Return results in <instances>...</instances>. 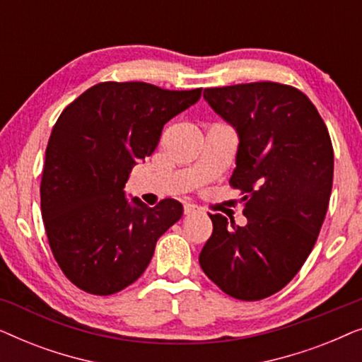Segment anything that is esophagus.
Segmentation results:
<instances>
[{"label": "esophagus", "instance_id": "1", "mask_svg": "<svg viewBox=\"0 0 362 362\" xmlns=\"http://www.w3.org/2000/svg\"><path fill=\"white\" fill-rule=\"evenodd\" d=\"M197 211V206L192 204V202H186L185 204V214H192V212Z\"/></svg>", "mask_w": 362, "mask_h": 362}]
</instances>
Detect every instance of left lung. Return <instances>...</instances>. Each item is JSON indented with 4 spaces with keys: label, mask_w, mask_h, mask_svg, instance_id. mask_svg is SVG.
<instances>
[{
    "label": "left lung",
    "mask_w": 362,
    "mask_h": 362,
    "mask_svg": "<svg viewBox=\"0 0 362 362\" xmlns=\"http://www.w3.org/2000/svg\"><path fill=\"white\" fill-rule=\"evenodd\" d=\"M204 98L239 135L229 182L244 194L247 224L209 214L201 269L232 298L264 300L298 274L318 239L333 187L328 128L310 98L285 83L204 88Z\"/></svg>",
    "instance_id": "1"
}]
</instances>
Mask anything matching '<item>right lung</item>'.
Returning a JSON list of instances; mask_svg holds the SVG:
<instances>
[{
  "mask_svg": "<svg viewBox=\"0 0 362 362\" xmlns=\"http://www.w3.org/2000/svg\"><path fill=\"white\" fill-rule=\"evenodd\" d=\"M202 88L100 82L64 108L46 148L41 212L52 255L77 288L113 295L146 270L156 240L182 216L180 201L148 207L123 187L161 130Z\"/></svg>",
  "mask_w": 362,
  "mask_h": 362,
  "instance_id": "1",
  "label": "right lung"
}]
</instances>
